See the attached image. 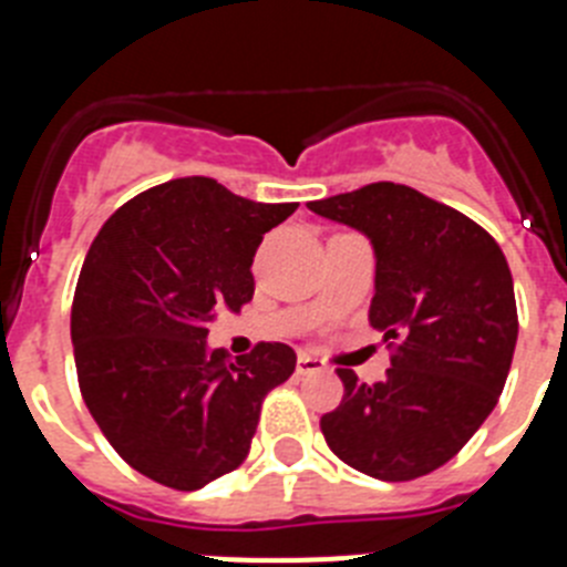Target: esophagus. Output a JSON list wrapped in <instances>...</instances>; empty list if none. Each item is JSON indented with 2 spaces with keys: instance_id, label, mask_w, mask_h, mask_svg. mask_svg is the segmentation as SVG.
<instances>
[{
  "instance_id": "esophagus-1",
  "label": "esophagus",
  "mask_w": 567,
  "mask_h": 567,
  "mask_svg": "<svg viewBox=\"0 0 567 567\" xmlns=\"http://www.w3.org/2000/svg\"><path fill=\"white\" fill-rule=\"evenodd\" d=\"M295 369H298V374H315V372H327V363H323L320 358H315V354L300 352L298 365H295Z\"/></svg>"
}]
</instances>
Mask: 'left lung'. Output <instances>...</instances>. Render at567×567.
Returning <instances> with one entry per match:
<instances>
[{
    "instance_id": "1",
    "label": "left lung",
    "mask_w": 567,
    "mask_h": 567,
    "mask_svg": "<svg viewBox=\"0 0 567 567\" xmlns=\"http://www.w3.org/2000/svg\"><path fill=\"white\" fill-rule=\"evenodd\" d=\"M307 207L372 240L369 323L394 349L378 383L338 369L343 400L320 432L369 477H423L468 443L503 392L519 329L508 260L480 224L405 184H365Z\"/></svg>"
}]
</instances>
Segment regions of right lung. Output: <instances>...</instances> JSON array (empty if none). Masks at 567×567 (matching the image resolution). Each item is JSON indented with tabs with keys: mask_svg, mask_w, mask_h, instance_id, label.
Segmentation results:
<instances>
[{
	"mask_svg": "<svg viewBox=\"0 0 567 567\" xmlns=\"http://www.w3.org/2000/svg\"><path fill=\"white\" fill-rule=\"evenodd\" d=\"M295 209L189 175L135 195L90 244L70 312L79 389L144 477L195 491L247 460L260 403L298 358L258 343L233 360L207 327L252 300L255 249Z\"/></svg>",
	"mask_w": 567,
	"mask_h": 567,
	"instance_id": "right-lung-1",
	"label": "right lung"
}]
</instances>
